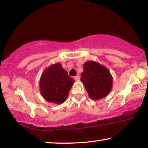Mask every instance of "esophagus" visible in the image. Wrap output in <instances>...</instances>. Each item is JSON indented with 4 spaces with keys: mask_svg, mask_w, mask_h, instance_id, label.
I'll return each instance as SVG.
<instances>
[{
    "mask_svg": "<svg viewBox=\"0 0 148 148\" xmlns=\"http://www.w3.org/2000/svg\"><path fill=\"white\" fill-rule=\"evenodd\" d=\"M74 80H76V81H78L80 80V76H76L74 77Z\"/></svg>",
    "mask_w": 148,
    "mask_h": 148,
    "instance_id": "esophagus-1",
    "label": "esophagus"
}]
</instances>
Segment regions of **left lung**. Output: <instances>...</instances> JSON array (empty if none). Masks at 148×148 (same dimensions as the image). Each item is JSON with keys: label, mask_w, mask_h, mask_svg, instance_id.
Wrapping results in <instances>:
<instances>
[{"label": "left lung", "mask_w": 148, "mask_h": 148, "mask_svg": "<svg viewBox=\"0 0 148 148\" xmlns=\"http://www.w3.org/2000/svg\"><path fill=\"white\" fill-rule=\"evenodd\" d=\"M80 80L90 98L95 100L108 95L113 86V77L109 70L93 60L84 63Z\"/></svg>", "instance_id": "1"}]
</instances>
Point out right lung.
Returning <instances> with one entry per match:
<instances>
[{
	"mask_svg": "<svg viewBox=\"0 0 148 148\" xmlns=\"http://www.w3.org/2000/svg\"><path fill=\"white\" fill-rule=\"evenodd\" d=\"M74 83V79L69 77L60 62H57L43 71L39 81L40 92L46 101L60 104L66 100Z\"/></svg>",
	"mask_w": 148,
	"mask_h": 148,
	"instance_id": "add662e5",
	"label": "right lung"
}]
</instances>
